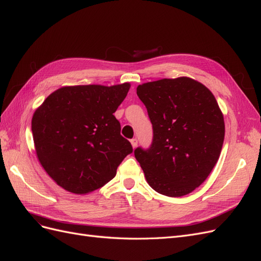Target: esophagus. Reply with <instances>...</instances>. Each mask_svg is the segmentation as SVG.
Segmentation results:
<instances>
[{"instance_id":"obj_1","label":"esophagus","mask_w":261,"mask_h":261,"mask_svg":"<svg viewBox=\"0 0 261 261\" xmlns=\"http://www.w3.org/2000/svg\"><path fill=\"white\" fill-rule=\"evenodd\" d=\"M131 144H132V147H133V148H136L137 145H138V139H137V138L132 139V140H131Z\"/></svg>"}]
</instances>
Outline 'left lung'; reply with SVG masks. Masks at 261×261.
Wrapping results in <instances>:
<instances>
[{"label": "left lung", "instance_id": "left-lung-1", "mask_svg": "<svg viewBox=\"0 0 261 261\" xmlns=\"http://www.w3.org/2000/svg\"><path fill=\"white\" fill-rule=\"evenodd\" d=\"M153 128L148 148L135 156L151 187L167 197H182L202 184L217 164L225 135L217 99L189 77L163 79L139 85Z\"/></svg>", "mask_w": 261, "mask_h": 261}]
</instances>
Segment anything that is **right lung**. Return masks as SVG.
<instances>
[{"instance_id":"add662e5","label":"right lung","mask_w":261,"mask_h":261,"mask_svg":"<svg viewBox=\"0 0 261 261\" xmlns=\"http://www.w3.org/2000/svg\"><path fill=\"white\" fill-rule=\"evenodd\" d=\"M130 84L59 88L35 111L32 132L38 160L60 187L77 195L102 187L133 148L114 113Z\"/></svg>"}]
</instances>
